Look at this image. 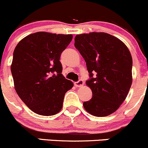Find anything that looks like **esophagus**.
<instances>
[{
	"label": "esophagus",
	"instance_id": "1",
	"mask_svg": "<svg viewBox=\"0 0 148 148\" xmlns=\"http://www.w3.org/2000/svg\"><path fill=\"white\" fill-rule=\"evenodd\" d=\"M84 84V82H83V80H79L78 81L75 82L74 85L75 86V87H82Z\"/></svg>",
	"mask_w": 148,
	"mask_h": 148
}]
</instances>
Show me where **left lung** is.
Segmentation results:
<instances>
[{"instance_id":"obj_1","label":"left lung","mask_w":148,"mask_h":148,"mask_svg":"<svg viewBox=\"0 0 148 148\" xmlns=\"http://www.w3.org/2000/svg\"><path fill=\"white\" fill-rule=\"evenodd\" d=\"M74 45L86 62L90 78L86 83L93 94L83 102V107L96 116L114 113L125 100L132 82L128 48L120 39L103 32L76 35Z\"/></svg>"}]
</instances>
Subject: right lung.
Wrapping results in <instances>:
<instances>
[{"mask_svg":"<svg viewBox=\"0 0 148 148\" xmlns=\"http://www.w3.org/2000/svg\"><path fill=\"white\" fill-rule=\"evenodd\" d=\"M72 34L36 32L20 41L11 66L14 87L34 113L52 116L61 110L65 93L73 86L62 74L60 58Z\"/></svg>","mask_w":148,"mask_h":148,"instance_id":"obj_1","label":"right lung"}]
</instances>
